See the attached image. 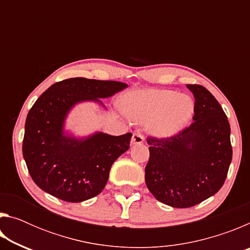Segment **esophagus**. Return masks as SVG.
I'll return each mask as SVG.
<instances>
[{
	"label": "esophagus",
	"mask_w": 250,
	"mask_h": 250,
	"mask_svg": "<svg viewBox=\"0 0 250 250\" xmlns=\"http://www.w3.org/2000/svg\"><path fill=\"white\" fill-rule=\"evenodd\" d=\"M145 141V135L141 132H134L132 135V139H131V143L132 145H141Z\"/></svg>",
	"instance_id": "esophagus-1"
}]
</instances>
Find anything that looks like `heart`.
Wrapping results in <instances>:
<instances>
[{"mask_svg": "<svg viewBox=\"0 0 250 250\" xmlns=\"http://www.w3.org/2000/svg\"><path fill=\"white\" fill-rule=\"evenodd\" d=\"M124 107L132 119L151 121V130L167 137L184 128L193 115L194 103L173 90H139L125 97Z\"/></svg>", "mask_w": 250, "mask_h": 250, "instance_id": "heart-1", "label": "heart"}]
</instances>
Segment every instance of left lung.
<instances>
[{
	"label": "left lung",
	"mask_w": 250,
	"mask_h": 250,
	"mask_svg": "<svg viewBox=\"0 0 250 250\" xmlns=\"http://www.w3.org/2000/svg\"><path fill=\"white\" fill-rule=\"evenodd\" d=\"M193 92V122L172 137H147L146 183L156 200L177 208L192 207L216 194L231 162L230 126L222 105L201 84Z\"/></svg>",
	"instance_id": "1"
}]
</instances>
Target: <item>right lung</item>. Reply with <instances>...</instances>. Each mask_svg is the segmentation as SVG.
<instances>
[{"instance_id": "right-lung-1", "label": "right lung", "mask_w": 250, "mask_h": 250, "mask_svg": "<svg viewBox=\"0 0 250 250\" xmlns=\"http://www.w3.org/2000/svg\"><path fill=\"white\" fill-rule=\"evenodd\" d=\"M128 86L112 80L76 77L62 80L41 95L25 122L23 156L36 185L50 195L79 203L103 191L112 163L130 147L132 133L113 137L103 132L87 139L66 137L65 117L84 100L101 103Z\"/></svg>"}]
</instances>
